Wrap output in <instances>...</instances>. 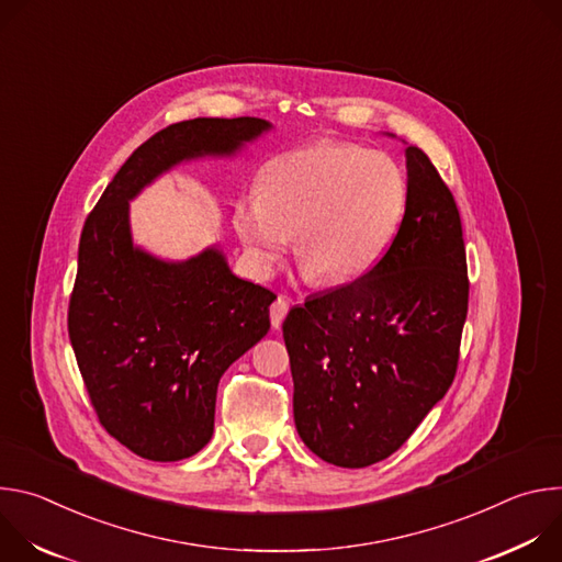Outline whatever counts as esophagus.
Instances as JSON below:
<instances>
[{
	"label": "esophagus",
	"instance_id": "34e87169",
	"mask_svg": "<svg viewBox=\"0 0 562 562\" xmlns=\"http://www.w3.org/2000/svg\"><path fill=\"white\" fill-rule=\"evenodd\" d=\"M269 313H271V325H273L276 329H280V325H282L284 315L289 313V302H286L284 297H278V300H273V304H271Z\"/></svg>",
	"mask_w": 562,
	"mask_h": 562
}]
</instances>
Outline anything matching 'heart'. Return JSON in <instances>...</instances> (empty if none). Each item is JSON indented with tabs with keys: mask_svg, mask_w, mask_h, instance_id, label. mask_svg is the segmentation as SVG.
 Instances as JSON below:
<instances>
[{
	"mask_svg": "<svg viewBox=\"0 0 562 562\" xmlns=\"http://www.w3.org/2000/svg\"><path fill=\"white\" fill-rule=\"evenodd\" d=\"M407 198V176L391 155L323 139L273 155L258 176V195L235 204L233 224L258 276L276 271L295 235L304 273L340 286L382 260Z\"/></svg>",
	"mask_w": 562,
	"mask_h": 562,
	"instance_id": "b5f03b06",
	"label": "heart"
}]
</instances>
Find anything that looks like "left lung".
Instances as JSON below:
<instances>
[{"instance_id": "8db88e82", "label": "left lung", "mask_w": 562, "mask_h": 562, "mask_svg": "<svg viewBox=\"0 0 562 562\" xmlns=\"http://www.w3.org/2000/svg\"><path fill=\"white\" fill-rule=\"evenodd\" d=\"M407 211L382 260L291 308L282 325L295 429L338 467H369L403 447L458 369L469 304L460 213L418 146L407 148Z\"/></svg>"}]
</instances>
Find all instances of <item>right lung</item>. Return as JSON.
I'll return each mask as SVG.
<instances>
[{
	"label": "right lung",
	"mask_w": 562,
	"mask_h": 562,
	"mask_svg": "<svg viewBox=\"0 0 562 562\" xmlns=\"http://www.w3.org/2000/svg\"><path fill=\"white\" fill-rule=\"evenodd\" d=\"M267 128L198 117L157 131L85 222L68 338L100 425L142 458L176 462L211 440L217 382L267 336L276 293L235 278L215 249L180 265L133 249L128 200L182 159L233 153Z\"/></svg>",
	"instance_id": "obj_1"
}]
</instances>
